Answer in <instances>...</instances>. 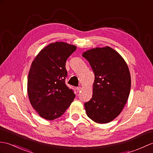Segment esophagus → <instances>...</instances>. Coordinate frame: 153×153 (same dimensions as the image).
Segmentation results:
<instances>
[{
    "label": "esophagus",
    "instance_id": "1",
    "mask_svg": "<svg viewBox=\"0 0 153 153\" xmlns=\"http://www.w3.org/2000/svg\"><path fill=\"white\" fill-rule=\"evenodd\" d=\"M76 89L77 91V92H79V91H81V89H82V87H77Z\"/></svg>",
    "mask_w": 153,
    "mask_h": 153
}]
</instances>
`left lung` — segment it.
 I'll return each instance as SVG.
<instances>
[{"instance_id": "obj_1", "label": "left lung", "mask_w": 153, "mask_h": 153, "mask_svg": "<svg viewBox=\"0 0 153 153\" xmlns=\"http://www.w3.org/2000/svg\"><path fill=\"white\" fill-rule=\"evenodd\" d=\"M94 73L93 96L84 106L93 121L104 124L118 116L126 104L131 87L130 71L114 49L97 48L83 53Z\"/></svg>"}]
</instances>
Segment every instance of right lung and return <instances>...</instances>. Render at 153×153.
<instances>
[{
    "label": "right lung",
    "instance_id": "obj_1",
    "mask_svg": "<svg viewBox=\"0 0 153 153\" xmlns=\"http://www.w3.org/2000/svg\"><path fill=\"white\" fill-rule=\"evenodd\" d=\"M76 46L56 42L38 53L28 72L27 91L30 104L43 118L52 120L62 116L76 95L65 83L66 61Z\"/></svg>",
    "mask_w": 153,
    "mask_h": 153
}]
</instances>
